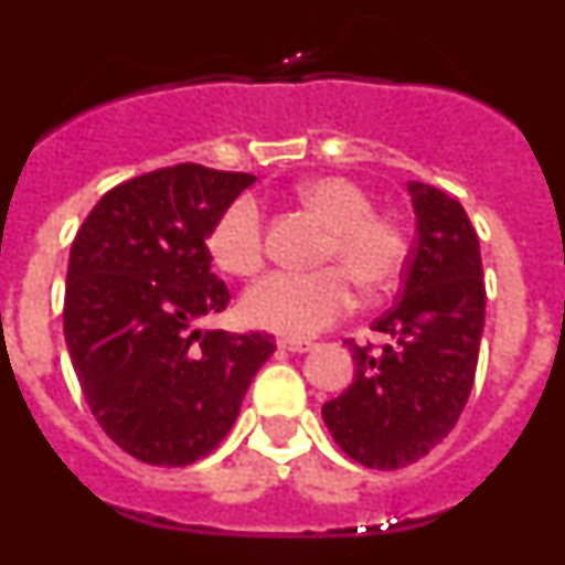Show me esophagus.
I'll list each match as a JSON object with an SVG mask.
<instances>
[{
    "instance_id": "esophagus-1",
    "label": "esophagus",
    "mask_w": 565,
    "mask_h": 565,
    "mask_svg": "<svg viewBox=\"0 0 565 565\" xmlns=\"http://www.w3.org/2000/svg\"><path fill=\"white\" fill-rule=\"evenodd\" d=\"M279 348H282V351H291V353H306V351H311L313 344L306 342V339H279Z\"/></svg>"
}]
</instances>
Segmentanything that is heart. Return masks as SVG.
Returning a JSON list of instances; mask_svg holds the SVG:
<instances>
[{
	"mask_svg": "<svg viewBox=\"0 0 565 565\" xmlns=\"http://www.w3.org/2000/svg\"><path fill=\"white\" fill-rule=\"evenodd\" d=\"M302 209L328 226L319 263L337 266L311 274H268L243 297V317L257 328L286 337H313L353 306V286L384 291L402 277L411 239L402 223L373 212L371 194L351 178L319 174L294 186ZM206 252L217 268L252 277L266 263V214L254 194H237L221 209L206 234Z\"/></svg>",
	"mask_w": 565,
	"mask_h": 565,
	"instance_id": "heart-1",
	"label": "heart"
}]
</instances>
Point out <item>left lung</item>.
I'll use <instances>...</instances> for the list:
<instances>
[{"instance_id": "left-lung-1", "label": "left lung", "mask_w": 565, "mask_h": 565, "mask_svg": "<svg viewBox=\"0 0 565 565\" xmlns=\"http://www.w3.org/2000/svg\"><path fill=\"white\" fill-rule=\"evenodd\" d=\"M418 237L404 266L402 299L373 322L391 337L351 344L353 382L322 404L333 441L362 467L418 461L456 427L476 382L483 333V266L478 234L456 198L407 183Z\"/></svg>"}]
</instances>
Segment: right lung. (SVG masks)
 I'll list each match as a JSON object with an SVG mask.
<instances>
[{"label":"right lung","mask_w":565,"mask_h":565,"mask_svg":"<svg viewBox=\"0 0 565 565\" xmlns=\"http://www.w3.org/2000/svg\"><path fill=\"white\" fill-rule=\"evenodd\" d=\"M257 181L201 163L143 172L109 189L76 232L64 339L89 411L124 452L186 467L232 430L271 333L198 331L228 306L212 274L214 217Z\"/></svg>","instance_id":"add662e5"}]
</instances>
